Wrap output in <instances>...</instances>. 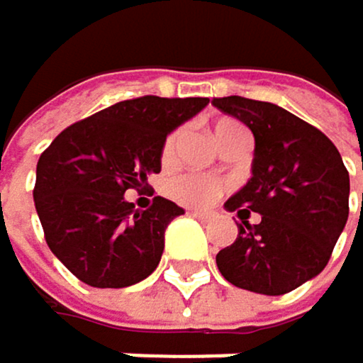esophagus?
Instances as JSON below:
<instances>
[{
  "instance_id": "esophagus-1",
  "label": "esophagus",
  "mask_w": 363,
  "mask_h": 363,
  "mask_svg": "<svg viewBox=\"0 0 363 363\" xmlns=\"http://www.w3.org/2000/svg\"><path fill=\"white\" fill-rule=\"evenodd\" d=\"M190 214H192L195 219H199V221H208V219L214 217V212H212V210H190Z\"/></svg>"
}]
</instances>
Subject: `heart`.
Here are the masks:
<instances>
[{
	"label": "heart",
	"mask_w": 363,
	"mask_h": 363,
	"mask_svg": "<svg viewBox=\"0 0 363 363\" xmlns=\"http://www.w3.org/2000/svg\"><path fill=\"white\" fill-rule=\"evenodd\" d=\"M232 127H241V124H236L232 120H223L217 124V138L232 129ZM179 131H173L171 135L166 138L164 146H162V160L168 164L173 162L175 153H177V144H179ZM168 192H171V197L177 199L179 203H186V206H206V203H212L217 199L221 192H223V184L217 179V177H210V175H203V173H182L177 177L171 179L168 184Z\"/></svg>",
	"instance_id": "heart-1"
}]
</instances>
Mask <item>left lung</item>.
I'll use <instances>...</instances> for the list:
<instances>
[{"label": "left lung", "instance_id": "1", "mask_svg": "<svg viewBox=\"0 0 363 363\" xmlns=\"http://www.w3.org/2000/svg\"><path fill=\"white\" fill-rule=\"evenodd\" d=\"M212 105L254 133L252 179L225 201L239 212V236L217 254L234 287L282 296L318 276L348 219V171L335 144L313 124L272 103L243 96ZM363 210V192H362ZM252 211L261 221L252 226Z\"/></svg>", "mask_w": 363, "mask_h": 363}]
</instances>
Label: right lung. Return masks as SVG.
Segmentation results:
<instances>
[{
  "instance_id": "right-lung-1",
  "label": "right lung",
  "mask_w": 363,
  "mask_h": 363,
  "mask_svg": "<svg viewBox=\"0 0 363 363\" xmlns=\"http://www.w3.org/2000/svg\"><path fill=\"white\" fill-rule=\"evenodd\" d=\"M208 98L122 100L54 138L37 164L35 208L48 247L89 287L120 289L151 276L164 232L184 210L155 197L146 210L124 199L162 168L166 135Z\"/></svg>"
}]
</instances>
